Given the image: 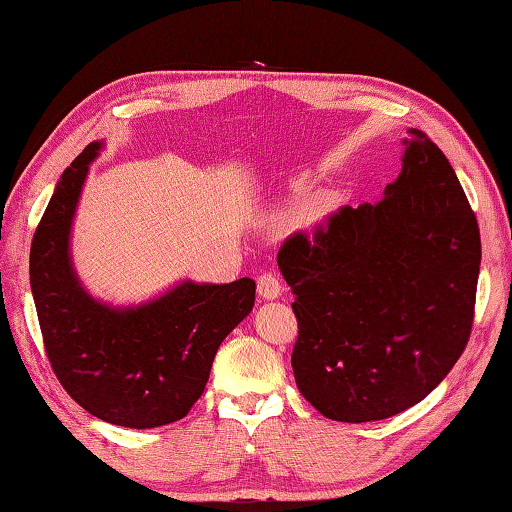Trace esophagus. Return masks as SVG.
Wrapping results in <instances>:
<instances>
[{"instance_id":"esophagus-1","label":"esophagus","mask_w":512,"mask_h":512,"mask_svg":"<svg viewBox=\"0 0 512 512\" xmlns=\"http://www.w3.org/2000/svg\"><path fill=\"white\" fill-rule=\"evenodd\" d=\"M257 290L262 299H275L282 295V282L275 273H262L257 277Z\"/></svg>"}]
</instances>
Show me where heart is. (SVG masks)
<instances>
[{
	"instance_id": "b5f03b06",
	"label": "heart",
	"mask_w": 512,
	"mask_h": 512,
	"mask_svg": "<svg viewBox=\"0 0 512 512\" xmlns=\"http://www.w3.org/2000/svg\"><path fill=\"white\" fill-rule=\"evenodd\" d=\"M322 213H324L322 206H313V208H310L308 213H306V219H308V222H315V219H317L319 215H322Z\"/></svg>"
}]
</instances>
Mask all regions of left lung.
<instances>
[{
  "mask_svg": "<svg viewBox=\"0 0 512 512\" xmlns=\"http://www.w3.org/2000/svg\"><path fill=\"white\" fill-rule=\"evenodd\" d=\"M397 182L282 244L293 290L295 382L335 422L415 406L462 357L475 319L482 239L446 155L410 128Z\"/></svg>",
  "mask_w": 512,
  "mask_h": 512,
  "instance_id": "obj_1",
  "label": "left lung"
}]
</instances>
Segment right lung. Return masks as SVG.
<instances>
[{"mask_svg":"<svg viewBox=\"0 0 512 512\" xmlns=\"http://www.w3.org/2000/svg\"><path fill=\"white\" fill-rule=\"evenodd\" d=\"M102 144L70 164L30 244V288L50 368L90 415L126 428L177 422L202 397L219 344L253 310L255 282H184L139 308H110L79 286L68 233Z\"/></svg>","mask_w":512,"mask_h":512,"instance_id":"add662e5","label":"right lung"}]
</instances>
